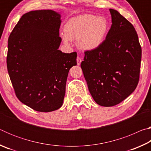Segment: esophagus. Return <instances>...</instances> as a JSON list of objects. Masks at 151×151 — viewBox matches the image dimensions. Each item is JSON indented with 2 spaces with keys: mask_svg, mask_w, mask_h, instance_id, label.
<instances>
[{
  "mask_svg": "<svg viewBox=\"0 0 151 151\" xmlns=\"http://www.w3.org/2000/svg\"><path fill=\"white\" fill-rule=\"evenodd\" d=\"M81 61H82V60H81V58L78 57H77V58H76V62H77V65H81Z\"/></svg>",
  "mask_w": 151,
  "mask_h": 151,
  "instance_id": "esophagus-1",
  "label": "esophagus"
}]
</instances>
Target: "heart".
I'll return each mask as SVG.
<instances>
[{
    "mask_svg": "<svg viewBox=\"0 0 151 151\" xmlns=\"http://www.w3.org/2000/svg\"><path fill=\"white\" fill-rule=\"evenodd\" d=\"M109 30V23L105 18L86 14L70 19L64 27L62 39L66 45L78 40L82 49L96 50L103 44Z\"/></svg>",
    "mask_w": 151,
    "mask_h": 151,
    "instance_id": "1",
    "label": "heart"
}]
</instances>
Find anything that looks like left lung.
<instances>
[{"instance_id": "obj_1", "label": "left lung", "mask_w": 151, "mask_h": 151, "mask_svg": "<svg viewBox=\"0 0 151 151\" xmlns=\"http://www.w3.org/2000/svg\"><path fill=\"white\" fill-rule=\"evenodd\" d=\"M112 25L103 45L86 51L81 68L94 101L112 106L127 99L139 80L142 50L137 33L129 21L110 9Z\"/></svg>"}]
</instances>
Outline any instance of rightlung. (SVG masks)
I'll list each match as a JSON object with an SVG mask.
<instances>
[{
  "label": "right lung",
  "mask_w": 151,
  "mask_h": 151,
  "mask_svg": "<svg viewBox=\"0 0 151 151\" xmlns=\"http://www.w3.org/2000/svg\"><path fill=\"white\" fill-rule=\"evenodd\" d=\"M61 15L52 10L22 15L10 35L6 64L19 100L35 111L60 109L70 68L76 65V52L58 50Z\"/></svg>",
  "instance_id": "right-lung-1"
}]
</instances>
